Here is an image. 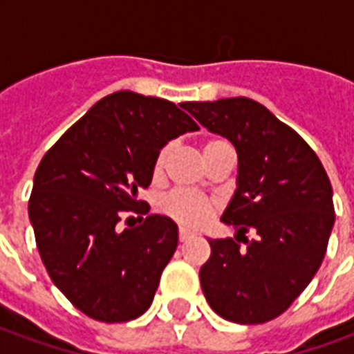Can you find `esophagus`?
<instances>
[{
  "label": "esophagus",
  "mask_w": 354,
  "mask_h": 354,
  "mask_svg": "<svg viewBox=\"0 0 354 354\" xmlns=\"http://www.w3.org/2000/svg\"><path fill=\"white\" fill-rule=\"evenodd\" d=\"M192 237H194V234H192V232L185 230V228H180V230H179V241H180V243H185V241L192 239Z\"/></svg>",
  "instance_id": "obj_1"
}]
</instances>
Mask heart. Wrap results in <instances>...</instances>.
I'll return each instance as SVG.
<instances>
[{
	"label": "heart",
	"mask_w": 354,
	"mask_h": 354,
	"mask_svg": "<svg viewBox=\"0 0 354 354\" xmlns=\"http://www.w3.org/2000/svg\"><path fill=\"white\" fill-rule=\"evenodd\" d=\"M218 143H226V141H221V139L209 141L207 145L203 147V151L218 145ZM166 156L167 149H162L158 154V158H156V164H154L156 174L164 167ZM162 209H164L171 218H175L177 223L183 224V226L196 228V226L203 224L209 216H211V213H213V202L209 200L207 196L200 194V192H196V190H174L171 194H167L166 198H164Z\"/></svg>",
	"instance_id": "heart-1"
}]
</instances>
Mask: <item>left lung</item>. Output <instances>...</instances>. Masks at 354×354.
Returning <instances> with one entry per match:
<instances>
[{
	"label": "left lung",
	"instance_id": "1",
	"mask_svg": "<svg viewBox=\"0 0 354 354\" xmlns=\"http://www.w3.org/2000/svg\"><path fill=\"white\" fill-rule=\"evenodd\" d=\"M236 147V192L224 224L236 237L211 239L200 270L205 300L223 319L262 324L290 308L311 283L336 221L332 185L313 149L249 97L180 105ZM249 230L257 234L249 240Z\"/></svg>",
	"mask_w": 354,
	"mask_h": 354
}]
</instances>
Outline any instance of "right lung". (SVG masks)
I'll use <instances>...</instances> for the list:
<instances>
[{"mask_svg":"<svg viewBox=\"0 0 354 354\" xmlns=\"http://www.w3.org/2000/svg\"><path fill=\"white\" fill-rule=\"evenodd\" d=\"M198 124L175 103L120 90L77 120L41 160L28 203L41 260L75 308L102 322H128L151 308L179 243L177 224L149 215L120 228L126 211L149 213L162 147Z\"/></svg>","mask_w":354,"mask_h":354,"instance_id":"obj_1","label":"right lung"}]
</instances>
